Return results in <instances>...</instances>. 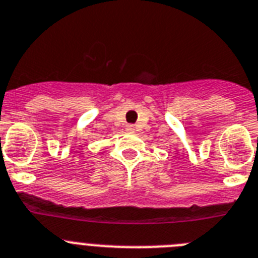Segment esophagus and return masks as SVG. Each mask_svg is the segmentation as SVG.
Returning a JSON list of instances; mask_svg holds the SVG:
<instances>
[{"mask_svg": "<svg viewBox=\"0 0 258 258\" xmlns=\"http://www.w3.org/2000/svg\"><path fill=\"white\" fill-rule=\"evenodd\" d=\"M127 130H128V131H134V130H135V125H134V124H127Z\"/></svg>", "mask_w": 258, "mask_h": 258, "instance_id": "obj_1", "label": "esophagus"}]
</instances>
